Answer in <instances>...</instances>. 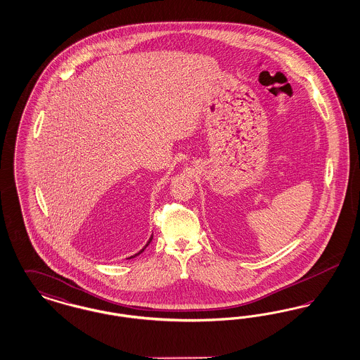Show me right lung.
I'll list each match as a JSON object with an SVG mask.
<instances>
[{
	"mask_svg": "<svg viewBox=\"0 0 360 360\" xmlns=\"http://www.w3.org/2000/svg\"><path fill=\"white\" fill-rule=\"evenodd\" d=\"M153 238H154V236H151V238H150V240H148V243H147V244H146V247H147V245H148V244H150V243H151V240H153ZM146 247H144V248H143V250H141V251H140V252H139V254H141V252H143V251H144V250H146ZM139 254H136V255H139ZM136 255H135V257H136ZM131 257H129V259H131Z\"/></svg>",
	"mask_w": 360,
	"mask_h": 360,
	"instance_id": "add662e5",
	"label": "right lung"
}]
</instances>
